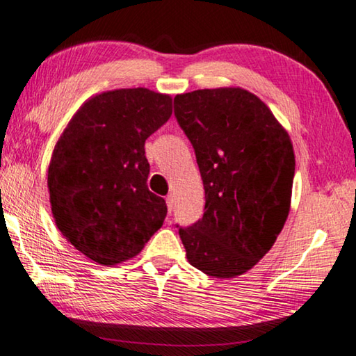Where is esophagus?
<instances>
[{"label": "esophagus", "instance_id": "obj_1", "mask_svg": "<svg viewBox=\"0 0 356 356\" xmlns=\"http://www.w3.org/2000/svg\"><path fill=\"white\" fill-rule=\"evenodd\" d=\"M166 204H168V211L172 212L174 211V206H176V200H174L172 195H168L166 196Z\"/></svg>", "mask_w": 356, "mask_h": 356}]
</instances>
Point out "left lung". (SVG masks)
<instances>
[{"label": "left lung", "mask_w": 356, "mask_h": 356, "mask_svg": "<svg viewBox=\"0 0 356 356\" xmlns=\"http://www.w3.org/2000/svg\"><path fill=\"white\" fill-rule=\"evenodd\" d=\"M204 185L201 219L179 229L195 268L214 278L246 273L267 254L291 208L296 158L288 131L241 88L174 97Z\"/></svg>", "instance_id": "left-lung-1"}]
</instances>
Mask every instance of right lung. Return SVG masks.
I'll return each instance as SVG.
<instances>
[{
    "instance_id": "right-lung-1",
    "label": "right lung",
    "mask_w": 356,
    "mask_h": 356,
    "mask_svg": "<svg viewBox=\"0 0 356 356\" xmlns=\"http://www.w3.org/2000/svg\"><path fill=\"white\" fill-rule=\"evenodd\" d=\"M171 113V95L115 89L88 99L57 140L47 168L52 216L91 261H129L163 225L166 201L148 190L145 140Z\"/></svg>"
}]
</instances>
